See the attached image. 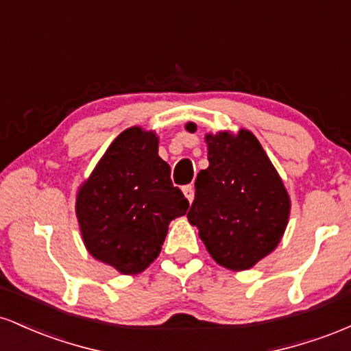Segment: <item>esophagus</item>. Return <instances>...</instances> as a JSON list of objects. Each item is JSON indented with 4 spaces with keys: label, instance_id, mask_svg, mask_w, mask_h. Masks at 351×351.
I'll return each instance as SVG.
<instances>
[{
    "label": "esophagus",
    "instance_id": "34e87169",
    "mask_svg": "<svg viewBox=\"0 0 351 351\" xmlns=\"http://www.w3.org/2000/svg\"><path fill=\"white\" fill-rule=\"evenodd\" d=\"M183 193H184V196L188 198L189 203L195 199V186H193V184H186V186H183Z\"/></svg>",
    "mask_w": 351,
    "mask_h": 351
}]
</instances>
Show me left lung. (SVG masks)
I'll use <instances>...</instances> for the list:
<instances>
[{"label":"left lung","mask_w":351,"mask_h":351,"mask_svg":"<svg viewBox=\"0 0 351 351\" xmlns=\"http://www.w3.org/2000/svg\"><path fill=\"white\" fill-rule=\"evenodd\" d=\"M186 130L195 132L189 122ZM206 170L196 176L188 221L213 259L231 271H245L271 254L287 228L291 198L279 173L249 130L204 136Z\"/></svg>","instance_id":"obj_1"}]
</instances>
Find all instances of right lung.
Here are the masks:
<instances>
[{
  "instance_id": "1",
  "label": "right lung",
  "mask_w": 351,
  "mask_h": 351,
  "mask_svg": "<svg viewBox=\"0 0 351 351\" xmlns=\"http://www.w3.org/2000/svg\"><path fill=\"white\" fill-rule=\"evenodd\" d=\"M170 171L155 132L132 127L110 143L75 199L84 244L95 259L130 276L158 257L168 224L189 208Z\"/></svg>"
}]
</instances>
